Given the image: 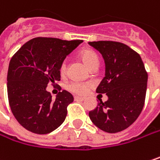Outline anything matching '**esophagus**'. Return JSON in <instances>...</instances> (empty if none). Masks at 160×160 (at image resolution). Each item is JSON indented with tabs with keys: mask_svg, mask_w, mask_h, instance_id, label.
<instances>
[{
	"mask_svg": "<svg viewBox=\"0 0 160 160\" xmlns=\"http://www.w3.org/2000/svg\"><path fill=\"white\" fill-rule=\"evenodd\" d=\"M74 100H75V101H84L85 98H83V97H79V96H75V97H74Z\"/></svg>",
	"mask_w": 160,
	"mask_h": 160,
	"instance_id": "esophagus-1",
	"label": "esophagus"
}]
</instances>
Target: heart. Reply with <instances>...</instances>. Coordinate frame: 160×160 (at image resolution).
I'll list each match as a JSON object with an SVG mask.
<instances>
[{
    "label": "heart",
    "instance_id": "b5f03b06",
    "mask_svg": "<svg viewBox=\"0 0 160 160\" xmlns=\"http://www.w3.org/2000/svg\"><path fill=\"white\" fill-rule=\"evenodd\" d=\"M81 59L84 62V64L87 66L89 68L94 64H98L99 59L97 55L95 54V52L90 49L84 50L81 52L80 54ZM66 71V62L64 61L61 66H60V72L61 73H65ZM90 88V84L89 83H83V82H79V81H71L67 85V89L75 93V94L83 95L85 94L88 91V89Z\"/></svg>",
    "mask_w": 160,
    "mask_h": 160
}]
</instances>
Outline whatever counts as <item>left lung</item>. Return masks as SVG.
Instances as JSON below:
<instances>
[{"mask_svg": "<svg viewBox=\"0 0 160 160\" xmlns=\"http://www.w3.org/2000/svg\"><path fill=\"white\" fill-rule=\"evenodd\" d=\"M89 45L101 53L105 63V77L96 92L106 93L108 97L104 102L100 100L89 116L104 132H121L134 123L142 112L148 73L139 54L124 44L97 41L89 42Z\"/></svg>", "mask_w": 160, "mask_h": 160, "instance_id": "obj_1", "label": "left lung"}]
</instances>
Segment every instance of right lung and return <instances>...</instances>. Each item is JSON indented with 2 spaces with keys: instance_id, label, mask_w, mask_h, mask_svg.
I'll return each instance as SVG.
<instances>
[{
  "instance_id": "obj_1",
  "label": "right lung",
  "mask_w": 160,
  "mask_h": 160,
  "mask_svg": "<svg viewBox=\"0 0 160 160\" xmlns=\"http://www.w3.org/2000/svg\"><path fill=\"white\" fill-rule=\"evenodd\" d=\"M82 42L37 37L12 58L7 74L9 103L15 119L26 130L45 135L65 121L73 96L62 91L54 100L47 87L49 82L60 80V66Z\"/></svg>"
}]
</instances>
